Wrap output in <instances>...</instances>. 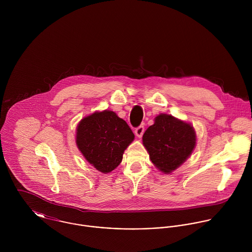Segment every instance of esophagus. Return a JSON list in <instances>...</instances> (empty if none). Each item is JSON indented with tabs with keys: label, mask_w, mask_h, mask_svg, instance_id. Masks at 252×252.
<instances>
[{
	"label": "esophagus",
	"mask_w": 252,
	"mask_h": 252,
	"mask_svg": "<svg viewBox=\"0 0 252 252\" xmlns=\"http://www.w3.org/2000/svg\"><path fill=\"white\" fill-rule=\"evenodd\" d=\"M144 125H140L139 127H137V128L135 129V134H136V136H137L138 138H142V137H143V135H144Z\"/></svg>",
	"instance_id": "obj_1"
}]
</instances>
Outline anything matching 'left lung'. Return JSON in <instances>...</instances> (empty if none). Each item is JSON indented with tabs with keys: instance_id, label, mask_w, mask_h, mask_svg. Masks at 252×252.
Returning <instances> with one entry per match:
<instances>
[{
	"instance_id": "1",
	"label": "left lung",
	"mask_w": 252,
	"mask_h": 252,
	"mask_svg": "<svg viewBox=\"0 0 252 252\" xmlns=\"http://www.w3.org/2000/svg\"><path fill=\"white\" fill-rule=\"evenodd\" d=\"M143 143L151 162L169 174L189 157L196 144L193 127L172 115L160 114L144 132Z\"/></svg>"
}]
</instances>
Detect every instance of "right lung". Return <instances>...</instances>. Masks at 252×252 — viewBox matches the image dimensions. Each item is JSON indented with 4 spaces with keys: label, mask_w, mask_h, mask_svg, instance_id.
<instances>
[{
    "label": "right lung",
    "mask_w": 252,
    "mask_h": 252,
    "mask_svg": "<svg viewBox=\"0 0 252 252\" xmlns=\"http://www.w3.org/2000/svg\"><path fill=\"white\" fill-rule=\"evenodd\" d=\"M135 136L115 112L104 110L84 117L76 130V144L85 159L107 174L122 161L123 152Z\"/></svg>",
    "instance_id": "right-lung-1"
}]
</instances>
